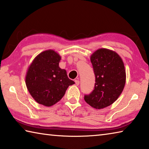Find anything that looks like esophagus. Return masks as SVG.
<instances>
[{
	"instance_id": "34e87169",
	"label": "esophagus",
	"mask_w": 149,
	"mask_h": 149,
	"mask_svg": "<svg viewBox=\"0 0 149 149\" xmlns=\"http://www.w3.org/2000/svg\"><path fill=\"white\" fill-rule=\"evenodd\" d=\"M75 84H76V85H79V81L78 80V79H75Z\"/></svg>"
}]
</instances>
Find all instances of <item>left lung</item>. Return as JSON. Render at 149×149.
<instances>
[{
	"label": "left lung",
	"mask_w": 149,
	"mask_h": 149,
	"mask_svg": "<svg viewBox=\"0 0 149 149\" xmlns=\"http://www.w3.org/2000/svg\"><path fill=\"white\" fill-rule=\"evenodd\" d=\"M95 76L94 89L84 99L97 109L107 107L119 97L125 84L124 64L120 56L112 50L100 49L91 56Z\"/></svg>",
	"instance_id": "1"
}]
</instances>
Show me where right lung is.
<instances>
[{"mask_svg":"<svg viewBox=\"0 0 149 149\" xmlns=\"http://www.w3.org/2000/svg\"><path fill=\"white\" fill-rule=\"evenodd\" d=\"M60 55L52 50L40 53L30 65L26 84L32 97L39 104L51 107L64 97L70 85L66 71L59 67Z\"/></svg>","mask_w":149,"mask_h":149,"instance_id":"add662e5","label":"right lung"}]
</instances>
